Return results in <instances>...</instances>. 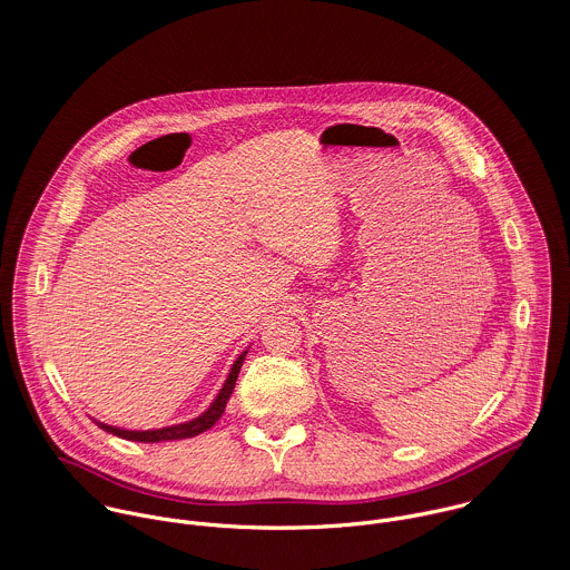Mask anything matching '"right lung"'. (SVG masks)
<instances>
[{
	"mask_svg": "<svg viewBox=\"0 0 570 570\" xmlns=\"http://www.w3.org/2000/svg\"><path fill=\"white\" fill-rule=\"evenodd\" d=\"M249 348V346H247ZM247 348L244 353L235 360V364L230 366V373L224 382V386L219 389L217 397L213 400V404L206 407L199 416H193L188 421H181V423H175V425H164V428H156V430H125V428H116V425H107L102 421H96L98 428H102L105 432L109 434H116L120 439H127V441H138V443H160V441H177V439H190V436H197L202 432H206L208 428H213L217 423V419L224 414L226 404L235 391V384H237V377H239V371H242V364H244L245 355H247Z\"/></svg>",
	"mask_w": 570,
	"mask_h": 570,
	"instance_id": "1",
	"label": "right lung"
}]
</instances>
